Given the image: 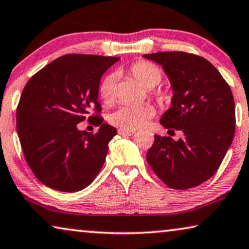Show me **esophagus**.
<instances>
[{
    "label": "esophagus",
    "instance_id": "1",
    "mask_svg": "<svg viewBox=\"0 0 249 249\" xmlns=\"http://www.w3.org/2000/svg\"><path fill=\"white\" fill-rule=\"evenodd\" d=\"M118 133H120L121 135H123V136H131V135H133L134 134V131H126V129H118Z\"/></svg>",
    "mask_w": 249,
    "mask_h": 249
}]
</instances>
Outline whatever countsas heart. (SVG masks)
<instances>
[{"mask_svg":"<svg viewBox=\"0 0 249 249\" xmlns=\"http://www.w3.org/2000/svg\"><path fill=\"white\" fill-rule=\"evenodd\" d=\"M127 73L133 76L140 85L144 88H153L162 79V71L158 65L148 61H140L132 64ZM116 82L117 74L110 73L106 75L99 87L101 99L106 104H111L116 98ZM152 96L159 104H164L169 100L170 93L168 90L159 89L152 92ZM152 117V109L149 106H136V105H123L118 107L110 115L111 124L121 129L135 131L144 126Z\"/></svg>","mask_w":249,"mask_h":249,"instance_id":"1","label":"heart"}]
</instances>
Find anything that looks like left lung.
Returning a JSON list of instances; mask_svg holds the SVG:
<instances>
[{"mask_svg": "<svg viewBox=\"0 0 249 249\" xmlns=\"http://www.w3.org/2000/svg\"><path fill=\"white\" fill-rule=\"evenodd\" d=\"M143 56L162 66L174 91L161 125L184 132L178 141L155 135L146 160L168 187L197 186L218 170L233 140L236 114L230 87L201 56L185 52Z\"/></svg>", "mask_w": 249, "mask_h": 249, "instance_id": "obj_1", "label": "left lung"}]
</instances>
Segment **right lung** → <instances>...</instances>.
<instances>
[{
  "instance_id": "add662e5",
  "label": "right lung",
  "mask_w": 249,
  "mask_h": 249,
  "mask_svg": "<svg viewBox=\"0 0 249 249\" xmlns=\"http://www.w3.org/2000/svg\"><path fill=\"white\" fill-rule=\"evenodd\" d=\"M120 57L68 54L30 78L17 108V132L35 176L59 192L86 188L106 159L116 128L103 124L98 103L100 79ZM92 111L94 114H91ZM85 119L97 133L79 131Z\"/></svg>"
}]
</instances>
